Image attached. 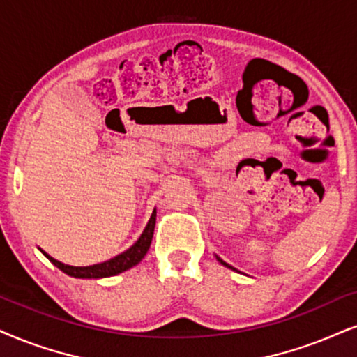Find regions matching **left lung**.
<instances>
[{
    "mask_svg": "<svg viewBox=\"0 0 357 357\" xmlns=\"http://www.w3.org/2000/svg\"><path fill=\"white\" fill-rule=\"evenodd\" d=\"M217 259H218V261H220V263H222V265H223V266L230 268V270H233V271H235V268H233V266H230V265H228V263H225V261H223V259H222V258H220V257H217Z\"/></svg>",
    "mask_w": 357,
    "mask_h": 357,
    "instance_id": "1",
    "label": "left lung"
}]
</instances>
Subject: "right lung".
<instances>
[{
	"instance_id": "add662e5",
	"label": "right lung",
	"mask_w": 357,
	"mask_h": 357,
	"mask_svg": "<svg viewBox=\"0 0 357 357\" xmlns=\"http://www.w3.org/2000/svg\"><path fill=\"white\" fill-rule=\"evenodd\" d=\"M155 217H157V210H153L151 215V220H149L147 227L144 228L142 235L139 236V240L135 241L130 248H127L126 252H122L117 257H114L107 261L98 263V265H91V266H71V265H64V263L57 261L52 257H50L44 250L39 248L44 257H46L52 265L59 268L61 271L66 273V275L74 276V278H84V280H98V278H107V276H116L119 273L130 270L132 266L139 265L142 261V258L145 257V253L149 252L152 243V236H153V228H155Z\"/></svg>"
}]
</instances>
